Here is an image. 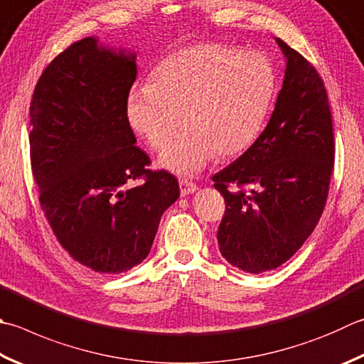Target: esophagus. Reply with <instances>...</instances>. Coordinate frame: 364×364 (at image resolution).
Wrapping results in <instances>:
<instances>
[{
	"label": "esophagus",
	"mask_w": 364,
	"mask_h": 364,
	"mask_svg": "<svg viewBox=\"0 0 364 364\" xmlns=\"http://www.w3.org/2000/svg\"><path fill=\"white\" fill-rule=\"evenodd\" d=\"M179 185H181V195L182 196H187V195L195 193V191H196V183L188 181V179H183V177L179 181Z\"/></svg>",
	"instance_id": "34e87169"
}]
</instances>
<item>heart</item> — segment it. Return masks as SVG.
Instances as JSON below:
<instances>
[{
	"label": "heart",
	"mask_w": 364,
	"mask_h": 364,
	"mask_svg": "<svg viewBox=\"0 0 364 364\" xmlns=\"http://www.w3.org/2000/svg\"><path fill=\"white\" fill-rule=\"evenodd\" d=\"M276 87L263 55L220 44H196L160 61L147 85L128 95L132 127L150 146L164 149L160 164L190 176L217 154H242L262 132Z\"/></svg>",
	"instance_id": "1"
}]
</instances>
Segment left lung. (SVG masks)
Masks as SVG:
<instances>
[{
	"mask_svg": "<svg viewBox=\"0 0 364 364\" xmlns=\"http://www.w3.org/2000/svg\"><path fill=\"white\" fill-rule=\"evenodd\" d=\"M284 85L258 139L212 181L225 198L218 249L245 272L290 259L323 214L334 163L331 109L323 80L303 55L277 39Z\"/></svg>",
	"mask_w": 364,
	"mask_h": 364,
	"instance_id": "left-lung-1",
	"label": "left lung"
}]
</instances>
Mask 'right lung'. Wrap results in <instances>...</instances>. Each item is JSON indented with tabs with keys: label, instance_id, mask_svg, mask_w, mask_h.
Instances as JSON below:
<instances>
[{
	"label": "right lung",
	"instance_id": "right-lung-1",
	"mask_svg": "<svg viewBox=\"0 0 364 364\" xmlns=\"http://www.w3.org/2000/svg\"><path fill=\"white\" fill-rule=\"evenodd\" d=\"M133 53L84 38L41 74L30 105V159L39 204L70 255L120 274L149 255L163 212L179 198L168 171L136 146L127 101ZM141 180L136 188L131 183Z\"/></svg>",
	"mask_w": 364,
	"mask_h": 364
}]
</instances>
